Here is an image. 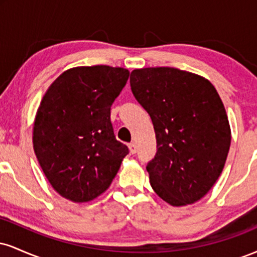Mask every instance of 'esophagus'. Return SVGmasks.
<instances>
[{
  "mask_svg": "<svg viewBox=\"0 0 257 257\" xmlns=\"http://www.w3.org/2000/svg\"><path fill=\"white\" fill-rule=\"evenodd\" d=\"M128 147H129V151H131L132 155H135V153H137V151H138L137 144H135V143H131V144H129V145H128Z\"/></svg>",
  "mask_w": 257,
  "mask_h": 257,
  "instance_id": "obj_1",
  "label": "esophagus"
}]
</instances>
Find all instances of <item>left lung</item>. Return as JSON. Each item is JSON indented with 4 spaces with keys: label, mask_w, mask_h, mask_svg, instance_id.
<instances>
[{
    "label": "left lung",
    "mask_w": 257,
    "mask_h": 257,
    "mask_svg": "<svg viewBox=\"0 0 257 257\" xmlns=\"http://www.w3.org/2000/svg\"><path fill=\"white\" fill-rule=\"evenodd\" d=\"M131 87L156 133L157 153L146 167L153 191L172 206L198 202L219 179L231 146L219 93L203 76L174 67L133 70Z\"/></svg>",
    "instance_id": "8db88e82"
}]
</instances>
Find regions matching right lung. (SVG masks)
<instances>
[{
	"mask_svg": "<svg viewBox=\"0 0 257 257\" xmlns=\"http://www.w3.org/2000/svg\"><path fill=\"white\" fill-rule=\"evenodd\" d=\"M128 77L123 67H72L43 95L34 120V151L49 184L65 199L85 203L104 193L128 155L110 119L112 102Z\"/></svg>",
	"mask_w": 257,
	"mask_h": 257,
	"instance_id": "right-lung-1",
	"label": "right lung"
}]
</instances>
